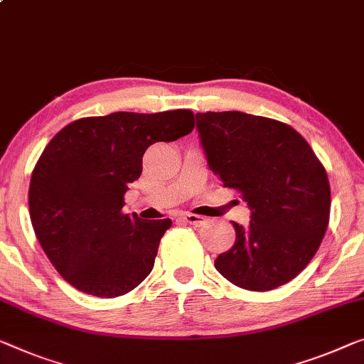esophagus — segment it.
<instances>
[{
    "instance_id": "1",
    "label": "esophagus",
    "mask_w": 364,
    "mask_h": 364,
    "mask_svg": "<svg viewBox=\"0 0 364 364\" xmlns=\"http://www.w3.org/2000/svg\"><path fill=\"white\" fill-rule=\"evenodd\" d=\"M183 220H186L188 225L198 228L206 221V218L201 216V215H195V213H183Z\"/></svg>"
}]
</instances>
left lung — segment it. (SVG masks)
Masks as SVG:
<instances>
[{"label": "left lung", "instance_id": "1", "mask_svg": "<svg viewBox=\"0 0 364 364\" xmlns=\"http://www.w3.org/2000/svg\"><path fill=\"white\" fill-rule=\"evenodd\" d=\"M208 167L247 201L250 223L216 270L249 291L291 282L316 255L331 216V183L309 143L283 122L244 112L197 114Z\"/></svg>", "mask_w": 364, "mask_h": 364}]
</instances>
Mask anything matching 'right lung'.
Wrapping results in <instances>:
<instances>
[{
    "label": "right lung",
    "instance_id": "add662e5",
    "mask_svg": "<svg viewBox=\"0 0 364 364\" xmlns=\"http://www.w3.org/2000/svg\"><path fill=\"white\" fill-rule=\"evenodd\" d=\"M193 127L187 109L114 112L71 122L50 139L32 171L29 213L43 252L71 287L117 298L149 275L172 221L122 213L124 195L151 144Z\"/></svg>",
    "mask_w": 364,
    "mask_h": 364
}]
</instances>
